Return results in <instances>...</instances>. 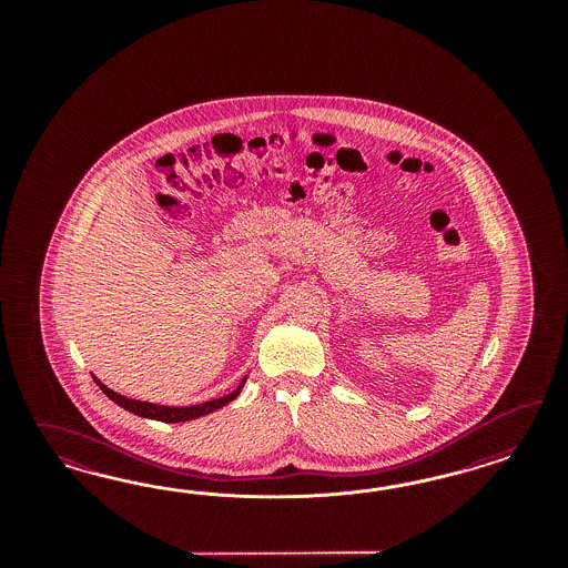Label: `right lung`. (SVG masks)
<instances>
[{"label": "right lung", "mask_w": 568, "mask_h": 568, "mask_svg": "<svg viewBox=\"0 0 568 568\" xmlns=\"http://www.w3.org/2000/svg\"><path fill=\"white\" fill-rule=\"evenodd\" d=\"M245 378L247 377L241 378L240 387L235 392H231L229 396L216 397V399H210V402H204V404H195V406H158V404H150V402H141V399L121 396V394L112 392L110 387H105L98 377H93V381L100 385V389H102L105 396L110 397L114 404H119L124 410H129V413L138 414V416H143V418L162 420V423H185V420L200 418L204 414L214 413V410L223 408L224 404L233 402L235 397L240 396Z\"/></svg>", "instance_id": "add662e5"}]
</instances>
